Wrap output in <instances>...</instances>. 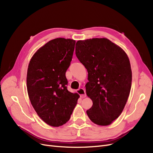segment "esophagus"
Listing matches in <instances>:
<instances>
[{"instance_id": "34e87169", "label": "esophagus", "mask_w": 153, "mask_h": 153, "mask_svg": "<svg viewBox=\"0 0 153 153\" xmlns=\"http://www.w3.org/2000/svg\"><path fill=\"white\" fill-rule=\"evenodd\" d=\"M77 93L80 95L81 98H85L86 97L85 90L83 89V88H79V89L77 90Z\"/></svg>"}]
</instances>
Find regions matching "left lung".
Instances as JSON below:
<instances>
[{"instance_id": "left-lung-1", "label": "left lung", "mask_w": 153, "mask_h": 153, "mask_svg": "<svg viewBox=\"0 0 153 153\" xmlns=\"http://www.w3.org/2000/svg\"><path fill=\"white\" fill-rule=\"evenodd\" d=\"M76 55L88 71L87 96L93 105L86 111L95 124L111 125L120 116L129 97L132 72L125 51L106 38L76 42Z\"/></svg>"}]
</instances>
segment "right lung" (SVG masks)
I'll use <instances>...</instances> for the list:
<instances>
[{"label":"right lung","instance_id":"right-lung-1","mask_svg":"<svg viewBox=\"0 0 153 153\" xmlns=\"http://www.w3.org/2000/svg\"><path fill=\"white\" fill-rule=\"evenodd\" d=\"M76 41L56 38L41 47L29 62L27 88L34 110L46 124L58 127L70 120L79 95L67 88L65 72Z\"/></svg>","mask_w":153,"mask_h":153}]
</instances>
